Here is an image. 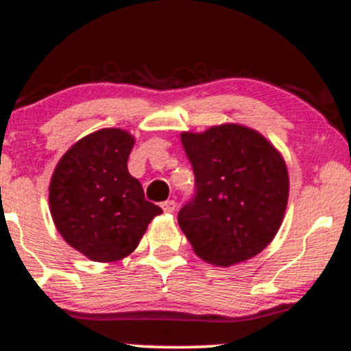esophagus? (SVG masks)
Listing matches in <instances>:
<instances>
[{
	"instance_id": "34e87169",
	"label": "esophagus",
	"mask_w": 351,
	"mask_h": 351,
	"mask_svg": "<svg viewBox=\"0 0 351 351\" xmlns=\"http://www.w3.org/2000/svg\"><path fill=\"white\" fill-rule=\"evenodd\" d=\"M162 210L165 211V213H174L176 210V201L174 199H167L162 203Z\"/></svg>"
}]
</instances>
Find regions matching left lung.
Returning <instances> with one entry per match:
<instances>
[{"label":"left lung","instance_id":"left-lung-1","mask_svg":"<svg viewBox=\"0 0 351 351\" xmlns=\"http://www.w3.org/2000/svg\"><path fill=\"white\" fill-rule=\"evenodd\" d=\"M194 196L177 215L194 252L217 266L259 254L278 232L289 201V172L265 136L239 124L182 133Z\"/></svg>","mask_w":351,"mask_h":351}]
</instances>
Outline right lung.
<instances>
[{
  "instance_id": "1",
  "label": "right lung",
  "mask_w": 351,
  "mask_h": 351,
  "mask_svg": "<svg viewBox=\"0 0 351 351\" xmlns=\"http://www.w3.org/2000/svg\"><path fill=\"white\" fill-rule=\"evenodd\" d=\"M133 145L128 131H95L62 155L51 179L49 204L58 232L93 261L126 258L162 213L128 172Z\"/></svg>"
}]
</instances>
